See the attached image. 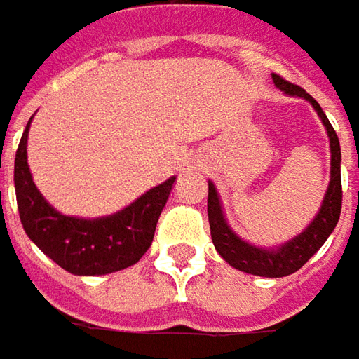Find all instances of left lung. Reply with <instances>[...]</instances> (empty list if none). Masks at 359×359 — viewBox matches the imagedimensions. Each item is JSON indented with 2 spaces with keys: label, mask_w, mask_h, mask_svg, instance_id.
<instances>
[{
  "label": "left lung",
  "mask_w": 359,
  "mask_h": 359,
  "mask_svg": "<svg viewBox=\"0 0 359 359\" xmlns=\"http://www.w3.org/2000/svg\"><path fill=\"white\" fill-rule=\"evenodd\" d=\"M273 83L285 95L309 100L322 120L326 134H328V140H330V182H328V189L324 194L318 213L306 225V229H302V233H298L297 237L288 239L286 243H280L278 247H257L252 243L245 241L243 237H239L235 231L231 229L227 219H225V211L221 205L217 187L213 185V182H208V215L211 239H213V245H215V249L223 257L225 263H229L233 269L243 271L247 275L280 278V276L297 273L298 269L326 243L332 231L338 225L340 211H342V175H340L342 151H340L338 134L332 128L330 120L326 118L318 102L304 88L288 83L278 74H273Z\"/></svg>",
  "instance_id": "left-lung-1"
}]
</instances>
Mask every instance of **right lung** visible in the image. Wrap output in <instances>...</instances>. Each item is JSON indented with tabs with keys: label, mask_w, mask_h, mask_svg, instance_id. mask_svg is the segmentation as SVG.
I'll list each match as a JSON object with an SVG mask.
<instances>
[{
	"label": "right lung",
	"mask_w": 359,
	"mask_h": 359,
	"mask_svg": "<svg viewBox=\"0 0 359 359\" xmlns=\"http://www.w3.org/2000/svg\"><path fill=\"white\" fill-rule=\"evenodd\" d=\"M31 120L19 142L13 172L19 217L29 239L50 261L76 276L110 275L138 263L150 249L175 175L112 215L95 219L65 215L50 205L33 182L27 163Z\"/></svg>",
	"instance_id": "obj_1"
}]
</instances>
